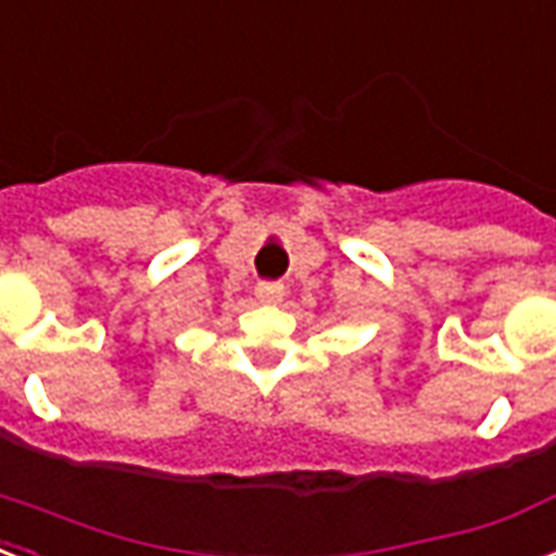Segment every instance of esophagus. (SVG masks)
Here are the masks:
<instances>
[{
    "instance_id": "1",
    "label": "esophagus",
    "mask_w": 556,
    "mask_h": 556,
    "mask_svg": "<svg viewBox=\"0 0 556 556\" xmlns=\"http://www.w3.org/2000/svg\"><path fill=\"white\" fill-rule=\"evenodd\" d=\"M255 295L264 301V304H275V301L283 299V283L281 281H257Z\"/></svg>"
}]
</instances>
